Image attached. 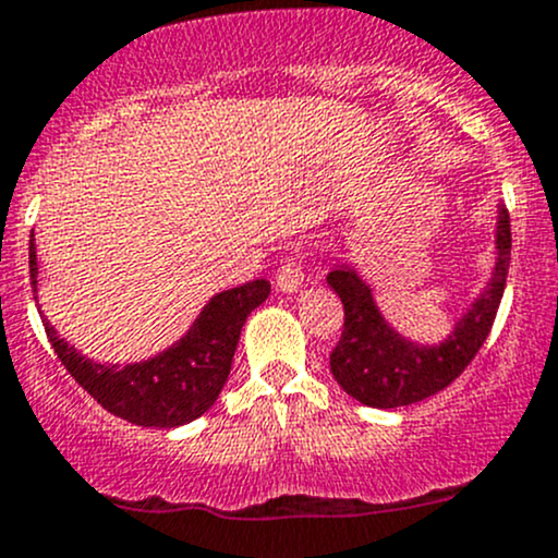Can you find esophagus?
Returning a JSON list of instances; mask_svg holds the SVG:
<instances>
[{
  "label": "esophagus",
  "instance_id": "34e87169",
  "mask_svg": "<svg viewBox=\"0 0 558 558\" xmlns=\"http://www.w3.org/2000/svg\"><path fill=\"white\" fill-rule=\"evenodd\" d=\"M275 283H278V289L283 291V294H294V291H300L302 283H305V269H302V264L296 262V258H286L278 267Z\"/></svg>",
  "mask_w": 558,
  "mask_h": 558
}]
</instances>
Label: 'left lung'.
Masks as SVG:
<instances>
[{
	"instance_id": "obj_1",
	"label": "left lung",
	"mask_w": 558,
	"mask_h": 558,
	"mask_svg": "<svg viewBox=\"0 0 558 558\" xmlns=\"http://www.w3.org/2000/svg\"><path fill=\"white\" fill-rule=\"evenodd\" d=\"M510 213L499 207L497 267L492 283L459 320L453 335L442 345H413L386 324L373 302V291L353 269L337 267L326 275V283L340 296L345 320L329 367L342 391L369 408H404L451 386L475 359L492 331L502 302L510 267Z\"/></svg>"
}]
</instances>
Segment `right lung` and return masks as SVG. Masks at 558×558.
I'll list each match as a JSON object with an SVG mask.
<instances>
[{
	"label": "right lung",
	"instance_id": "1",
	"mask_svg": "<svg viewBox=\"0 0 558 558\" xmlns=\"http://www.w3.org/2000/svg\"><path fill=\"white\" fill-rule=\"evenodd\" d=\"M29 275L37 286L35 240H29ZM37 291V289H35ZM269 296L267 280H251L213 296L189 335L159 356L140 364H97L66 345L43 318L53 353L107 413L137 426L172 429L199 418L221 393L232 369L245 318Z\"/></svg>",
	"mask_w": 558,
	"mask_h": 558
}]
</instances>
